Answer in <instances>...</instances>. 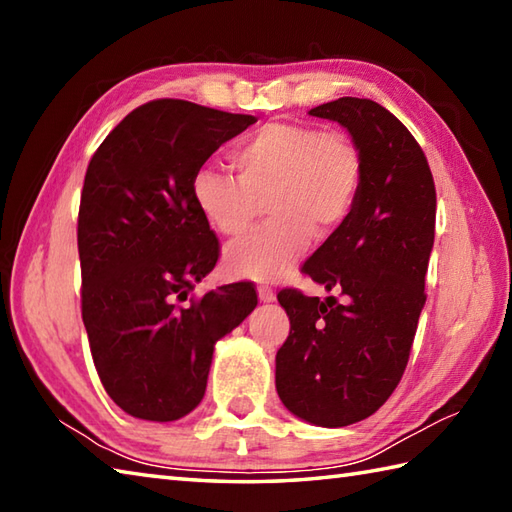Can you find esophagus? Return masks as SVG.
Instances as JSON below:
<instances>
[{"label": "esophagus", "instance_id": "34e87169", "mask_svg": "<svg viewBox=\"0 0 512 512\" xmlns=\"http://www.w3.org/2000/svg\"><path fill=\"white\" fill-rule=\"evenodd\" d=\"M257 295H259V301H264V303L275 301V292H273V288H268V286H259Z\"/></svg>", "mask_w": 512, "mask_h": 512}]
</instances>
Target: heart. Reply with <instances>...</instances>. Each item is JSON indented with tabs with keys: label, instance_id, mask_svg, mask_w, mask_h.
Returning a JSON list of instances; mask_svg holds the SVG:
<instances>
[{
	"label": "heart",
	"instance_id": "heart-1",
	"mask_svg": "<svg viewBox=\"0 0 512 512\" xmlns=\"http://www.w3.org/2000/svg\"><path fill=\"white\" fill-rule=\"evenodd\" d=\"M237 178L200 167L191 178V198L220 235H244L268 198L266 226L233 244L224 255L231 277L284 279L312 231L339 228L354 209L363 184V156L354 140L334 129L301 123H268L235 149Z\"/></svg>",
	"mask_w": 512,
	"mask_h": 512
}]
</instances>
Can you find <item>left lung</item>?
Listing matches in <instances>:
<instances>
[{
  "label": "left lung",
  "mask_w": 512,
  "mask_h": 512,
  "mask_svg": "<svg viewBox=\"0 0 512 512\" xmlns=\"http://www.w3.org/2000/svg\"><path fill=\"white\" fill-rule=\"evenodd\" d=\"M350 132L363 184L350 215L303 264L336 297L281 290L290 334L275 385L286 409L317 427L365 420L394 394L409 361L436 233V184L427 156L398 118L343 96L310 110Z\"/></svg>",
  "instance_id": "8db88e82"
}]
</instances>
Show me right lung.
<instances>
[{
    "instance_id": "add662e5",
    "label": "right lung",
    "mask_w": 512,
    "mask_h": 512,
    "mask_svg": "<svg viewBox=\"0 0 512 512\" xmlns=\"http://www.w3.org/2000/svg\"><path fill=\"white\" fill-rule=\"evenodd\" d=\"M257 123L180 99L136 107L96 149L81 191V314L101 383L134 418L200 405L215 343L257 306L250 281L187 301L220 242L191 198L215 149Z\"/></svg>"
}]
</instances>
